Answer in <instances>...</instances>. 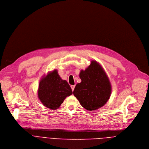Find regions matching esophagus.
<instances>
[{
	"mask_svg": "<svg viewBox=\"0 0 149 149\" xmlns=\"http://www.w3.org/2000/svg\"><path fill=\"white\" fill-rule=\"evenodd\" d=\"M71 88L72 90L74 91V88H75V86H74V85H72V86H71Z\"/></svg>",
	"mask_w": 149,
	"mask_h": 149,
	"instance_id": "obj_1",
	"label": "esophagus"
}]
</instances>
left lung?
Here are the masks:
<instances>
[{"label":"left lung","mask_w":149,"mask_h":149,"mask_svg":"<svg viewBox=\"0 0 149 149\" xmlns=\"http://www.w3.org/2000/svg\"><path fill=\"white\" fill-rule=\"evenodd\" d=\"M81 82L76 85L73 94L82 107L89 111L97 110L109 100L111 86L108 76L96 61L79 73Z\"/></svg>","instance_id":"left-lung-1"}]
</instances>
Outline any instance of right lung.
<instances>
[{"instance_id":"add662e5","label":"right lung","mask_w":149,"mask_h":149,"mask_svg":"<svg viewBox=\"0 0 149 149\" xmlns=\"http://www.w3.org/2000/svg\"><path fill=\"white\" fill-rule=\"evenodd\" d=\"M72 94L70 85L61 79L56 70L48 72L39 82L38 98L44 105L51 110L58 109L65 98Z\"/></svg>"}]
</instances>
